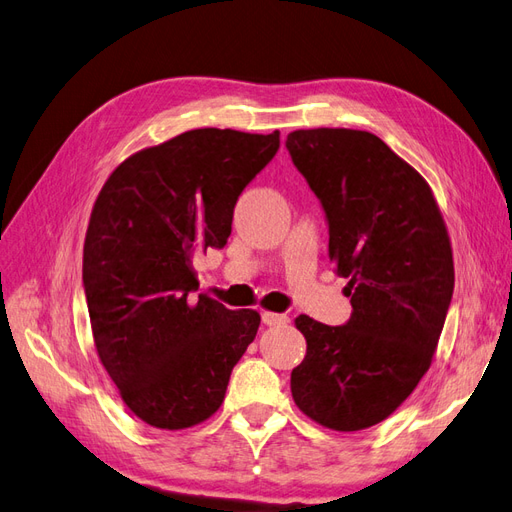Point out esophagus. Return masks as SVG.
Instances as JSON below:
<instances>
[{
	"label": "esophagus",
	"instance_id": "34e87169",
	"mask_svg": "<svg viewBox=\"0 0 512 512\" xmlns=\"http://www.w3.org/2000/svg\"><path fill=\"white\" fill-rule=\"evenodd\" d=\"M262 322L267 327H282V324H288L290 318L286 314H275V312H262Z\"/></svg>",
	"mask_w": 512,
	"mask_h": 512
}]
</instances>
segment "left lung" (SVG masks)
<instances>
[{
  "instance_id": "8db88e82",
  "label": "left lung",
  "mask_w": 512,
  "mask_h": 512,
  "mask_svg": "<svg viewBox=\"0 0 512 512\" xmlns=\"http://www.w3.org/2000/svg\"><path fill=\"white\" fill-rule=\"evenodd\" d=\"M286 149L327 215L329 258L352 305L342 327L294 320L307 354L292 369V399L324 427L367 429L431 365L453 299L451 239L427 181L376 134L297 130Z\"/></svg>"
}]
</instances>
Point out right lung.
Here are the masks:
<instances>
[{
  "label": "right lung",
  "mask_w": 512,
  "mask_h": 512,
  "mask_svg": "<svg viewBox=\"0 0 512 512\" xmlns=\"http://www.w3.org/2000/svg\"><path fill=\"white\" fill-rule=\"evenodd\" d=\"M280 132L200 128L121 162L91 211L83 286L94 342L141 421L185 429L222 406L260 314L198 294L192 258L226 245L245 185Z\"/></svg>",
  "instance_id": "1"
}]
</instances>
